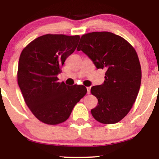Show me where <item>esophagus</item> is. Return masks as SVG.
Instances as JSON below:
<instances>
[{
	"label": "esophagus",
	"mask_w": 159,
	"mask_h": 159,
	"mask_svg": "<svg viewBox=\"0 0 159 159\" xmlns=\"http://www.w3.org/2000/svg\"><path fill=\"white\" fill-rule=\"evenodd\" d=\"M87 90H88V93L89 94V93H90V87H88V88H87Z\"/></svg>",
	"instance_id": "esophagus-1"
}]
</instances>
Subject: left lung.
Here are the masks:
<instances>
[{"mask_svg":"<svg viewBox=\"0 0 159 159\" xmlns=\"http://www.w3.org/2000/svg\"><path fill=\"white\" fill-rule=\"evenodd\" d=\"M105 69V81L91 88L98 99L91 110L95 120L110 125L121 121L131 110L141 83V66L137 52L125 39L109 32L83 34L77 48Z\"/></svg>","mask_w":159,"mask_h":159,"instance_id":"obj_1","label":"left lung"}]
</instances>
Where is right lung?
Here are the masks:
<instances>
[{
  "label": "right lung",
  "mask_w": 159,
  "mask_h": 159,
  "mask_svg": "<svg viewBox=\"0 0 159 159\" xmlns=\"http://www.w3.org/2000/svg\"><path fill=\"white\" fill-rule=\"evenodd\" d=\"M80 37L47 34L34 39L21 51L17 81L28 108L38 120L56 125L68 119L87 93L83 85L58 82L65 60L74 53Z\"/></svg>",
  "instance_id": "1"
}]
</instances>
